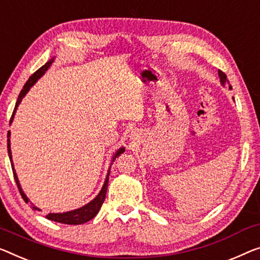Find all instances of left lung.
<instances>
[{
	"mask_svg": "<svg viewBox=\"0 0 260 260\" xmlns=\"http://www.w3.org/2000/svg\"><path fill=\"white\" fill-rule=\"evenodd\" d=\"M218 76H219V79H220V83H222L223 86H229V90H231V85H229V80L226 78V75L224 73L223 71H220L218 70Z\"/></svg>",
	"mask_w": 260,
	"mask_h": 260,
	"instance_id": "1",
	"label": "left lung"
}]
</instances>
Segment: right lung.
Returning <instances> with one entry per match:
<instances>
[{"label": "right lung", "mask_w": 260, "mask_h": 260, "mask_svg": "<svg viewBox=\"0 0 260 260\" xmlns=\"http://www.w3.org/2000/svg\"><path fill=\"white\" fill-rule=\"evenodd\" d=\"M52 60H49L48 63L45 65H43L41 69H38L36 72L34 73V75H31L30 78L26 81L24 86H23L21 93H19L18 98H17V103L16 105H15L14 108V112H13V115H11L10 118V123L13 121L14 119V114L15 112L17 110V106L18 104L21 103V100L23 99V96L26 94V92L30 90V87L32 86V85L36 83V81L41 78L42 76L44 75V72L46 71L50 68V65L52 64ZM8 155H9V158H10V162H11V168H13V174H14V177H15V181H16V184H17V188L19 190V193H21L22 199L25 201V203H29V200L28 197L25 196V193L23 192L21 185H19V182L17 179V175L16 173H15V169H14V165H13V160H11V149H10V132H8ZM125 152V148H120L117 153H115L114 157H113V161L114 158L119 156L120 154ZM108 176H110V170H108V174L106 176V180H105V183H104L102 190L98 193V196L95 197L94 200L91 201L90 203L84 205V207H81L79 209H76V210H72V211H68V212H63V214H48L45 217L50 220H53V222H58V223H63V224H70V225H77V224H83V223H86L88 220L92 219L93 217H94L96 214H98V211L100 210V208H102V205L104 203V201H105V197H106V191H107V185H108ZM32 209L35 210H40V209L36 208V207H32Z\"/></svg>", "instance_id": "obj_1"}]
</instances>
